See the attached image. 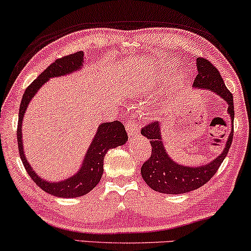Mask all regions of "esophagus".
<instances>
[{
    "mask_svg": "<svg viewBox=\"0 0 251 251\" xmlns=\"http://www.w3.org/2000/svg\"><path fill=\"white\" fill-rule=\"evenodd\" d=\"M126 132H128L129 138L137 137L139 135V125L137 122H135L133 120L129 122V125L126 126Z\"/></svg>",
    "mask_w": 251,
    "mask_h": 251,
    "instance_id": "esophagus-1",
    "label": "esophagus"
}]
</instances>
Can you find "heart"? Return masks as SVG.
Wrapping results in <instances>:
<instances>
[{"label": "heart", "mask_w": 251, "mask_h": 251, "mask_svg": "<svg viewBox=\"0 0 251 251\" xmlns=\"http://www.w3.org/2000/svg\"><path fill=\"white\" fill-rule=\"evenodd\" d=\"M172 68H166L162 71L139 70L126 78L125 92L133 99H149L161 90L165 80L171 76ZM181 75V78H183ZM162 102L155 103L154 108H159Z\"/></svg>", "instance_id": "obj_1"}]
</instances>
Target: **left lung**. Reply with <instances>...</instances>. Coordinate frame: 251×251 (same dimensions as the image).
I'll use <instances>...</instances> for the list:
<instances>
[{
    "instance_id": "1",
    "label": "left lung",
    "mask_w": 251,
    "mask_h": 251,
    "mask_svg": "<svg viewBox=\"0 0 251 251\" xmlns=\"http://www.w3.org/2000/svg\"><path fill=\"white\" fill-rule=\"evenodd\" d=\"M196 67L198 75L195 78L193 87L195 90L210 91L227 103L228 114L232 126L223 152L211 160L209 164L197 166H184L177 164L169 157L164 145L161 135V125L159 122H152L142 129L141 133L150 139L152 146V153L149 160L143 164L141 174L143 180L151 189L162 194L180 195L196 190L201 185L210 181L216 174L221 162L226 158L233 141V121H234V103L233 94L227 89L225 83L217 68L205 58H197Z\"/></svg>"
}]
</instances>
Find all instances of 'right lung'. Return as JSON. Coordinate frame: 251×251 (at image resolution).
I'll return each instance as SVG.
<instances>
[{
    "label": "right lung",
    "mask_w": 251,
    "mask_h": 251,
    "mask_svg": "<svg viewBox=\"0 0 251 251\" xmlns=\"http://www.w3.org/2000/svg\"><path fill=\"white\" fill-rule=\"evenodd\" d=\"M84 64V51H77L68 56L58 58L51 63L46 70L39 76L27 89L25 90L24 96L22 98L21 107H19L18 115V130H17V142L19 149V157H21L23 165L30 175L35 184L47 194L53 195L56 197L62 198H75L83 196L90 193L96 185L100 182V178L103 173V158L107 151L110 149L118 148L126 144L128 141L125 126L119 121L103 122L99 125L97 129L96 135L91 142L87 149L85 155L77 173L71 175L70 177L64 180L51 182L47 181L41 176H39L37 172L27 161L25 157L24 148H23V135L22 126L23 119H24L25 112L30 105L31 100L37 94L39 89L46 84L50 78L61 77L70 75L82 69Z\"/></svg>",
    "instance_id": "right-lung-1"
}]
</instances>
